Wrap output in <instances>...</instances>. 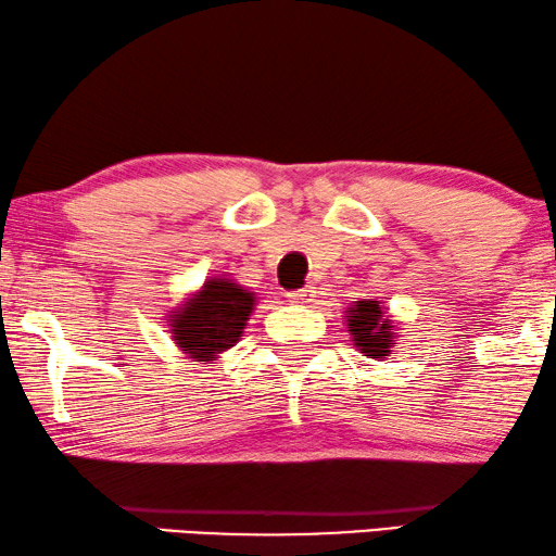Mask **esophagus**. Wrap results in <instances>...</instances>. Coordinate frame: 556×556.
I'll list each match as a JSON object with an SVG mask.
<instances>
[{
	"mask_svg": "<svg viewBox=\"0 0 556 556\" xmlns=\"http://www.w3.org/2000/svg\"><path fill=\"white\" fill-rule=\"evenodd\" d=\"M287 296L292 302H307L309 296H315V287H302V289H296V292H289Z\"/></svg>",
	"mask_w": 556,
	"mask_h": 556,
	"instance_id": "obj_1",
	"label": "esophagus"
}]
</instances>
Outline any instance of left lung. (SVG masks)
Instances as JSON below:
<instances>
[{
	"instance_id": "left-lung-1",
	"label": "left lung",
	"mask_w": 556,
	"mask_h": 556,
	"mask_svg": "<svg viewBox=\"0 0 556 556\" xmlns=\"http://www.w3.org/2000/svg\"><path fill=\"white\" fill-rule=\"evenodd\" d=\"M382 315L386 312L380 309L378 302H357L350 309L348 325L350 332H353L355 345L363 350L367 357H382L390 353V348L395 345L393 332H388V323H382Z\"/></svg>"
}]
</instances>
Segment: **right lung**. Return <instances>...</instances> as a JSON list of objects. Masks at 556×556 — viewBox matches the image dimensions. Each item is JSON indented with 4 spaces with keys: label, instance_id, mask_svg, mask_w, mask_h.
<instances>
[{
    "label": "right lung",
    "instance_id": "right-lung-1",
    "mask_svg": "<svg viewBox=\"0 0 556 556\" xmlns=\"http://www.w3.org/2000/svg\"><path fill=\"white\" fill-rule=\"evenodd\" d=\"M254 296L237 281L208 279L193 300L170 319L178 348L193 359H211L241 338Z\"/></svg>",
    "mask_w": 556,
    "mask_h": 556
}]
</instances>
